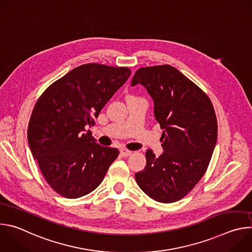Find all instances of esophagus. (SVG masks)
<instances>
[{"label":"esophagus","mask_w":252,"mask_h":252,"mask_svg":"<svg viewBox=\"0 0 252 252\" xmlns=\"http://www.w3.org/2000/svg\"><path fill=\"white\" fill-rule=\"evenodd\" d=\"M131 154H132V153H131L130 151H127V150H122V151H121V155H122L123 157H129Z\"/></svg>","instance_id":"esophagus-1"}]
</instances>
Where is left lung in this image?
<instances>
[{"instance_id": "8db88e82", "label": "left lung", "mask_w": 252, "mask_h": 252, "mask_svg": "<svg viewBox=\"0 0 252 252\" xmlns=\"http://www.w3.org/2000/svg\"><path fill=\"white\" fill-rule=\"evenodd\" d=\"M142 85L155 103L163 129V153L148 150L147 166L135 173L141 190L170 203L185 197L205 173L218 139V121L207 94L169 64L141 67L131 86Z\"/></svg>"}]
</instances>
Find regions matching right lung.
<instances>
[{
    "instance_id": "right-lung-1",
    "label": "right lung",
    "mask_w": 252,
    "mask_h": 252,
    "mask_svg": "<svg viewBox=\"0 0 252 252\" xmlns=\"http://www.w3.org/2000/svg\"><path fill=\"white\" fill-rule=\"evenodd\" d=\"M128 67L87 63L53 83L32 110L28 141L50 187L62 196L79 198L94 190L118 149L99 146L86 131L104 104L126 82Z\"/></svg>"
}]
</instances>
